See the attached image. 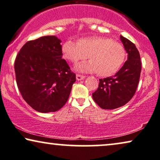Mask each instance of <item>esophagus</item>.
Listing matches in <instances>:
<instances>
[{
	"mask_svg": "<svg viewBox=\"0 0 160 160\" xmlns=\"http://www.w3.org/2000/svg\"><path fill=\"white\" fill-rule=\"evenodd\" d=\"M76 78H77V80H82L85 78V76L80 75V74H77Z\"/></svg>",
	"mask_w": 160,
	"mask_h": 160,
	"instance_id": "obj_1",
	"label": "esophagus"
}]
</instances>
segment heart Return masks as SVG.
I'll list each match as a JSON object with an SVG mask.
<instances>
[{"label":"heart","instance_id":"1","mask_svg":"<svg viewBox=\"0 0 160 160\" xmlns=\"http://www.w3.org/2000/svg\"><path fill=\"white\" fill-rule=\"evenodd\" d=\"M61 52L64 58L72 62L86 59L75 70L81 72H97L100 77L114 74L122 67L126 52L122 44L106 37L82 38L74 42L68 40L62 43Z\"/></svg>","mask_w":160,"mask_h":160}]
</instances>
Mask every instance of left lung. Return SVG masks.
Here are the masks:
<instances>
[{
    "instance_id": "8db88e82",
    "label": "left lung",
    "mask_w": 160,
    "mask_h": 160,
    "mask_svg": "<svg viewBox=\"0 0 160 160\" xmlns=\"http://www.w3.org/2000/svg\"><path fill=\"white\" fill-rule=\"evenodd\" d=\"M128 59L113 77L100 79L98 88L92 94L94 102L103 109H114L126 104L136 92L140 77V55L132 42L120 35Z\"/></svg>"
}]
</instances>
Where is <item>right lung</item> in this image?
<instances>
[{
	"label": "right lung",
	"instance_id": "add662e5",
	"mask_svg": "<svg viewBox=\"0 0 160 160\" xmlns=\"http://www.w3.org/2000/svg\"><path fill=\"white\" fill-rule=\"evenodd\" d=\"M61 40L44 36L24 44L15 62L16 82L24 100L37 112H54L67 102L76 75L62 59Z\"/></svg>",
	"mask_w": 160,
	"mask_h": 160
}]
</instances>
